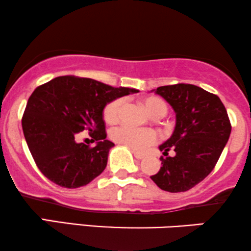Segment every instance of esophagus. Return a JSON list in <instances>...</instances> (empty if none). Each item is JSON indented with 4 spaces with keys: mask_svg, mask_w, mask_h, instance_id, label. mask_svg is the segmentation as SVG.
I'll list each match as a JSON object with an SVG mask.
<instances>
[{
    "mask_svg": "<svg viewBox=\"0 0 251 251\" xmlns=\"http://www.w3.org/2000/svg\"><path fill=\"white\" fill-rule=\"evenodd\" d=\"M132 152H133V155H135V158L138 159V160H142V159L145 158L144 154L139 153V152H137V151H132Z\"/></svg>",
    "mask_w": 251,
    "mask_h": 251,
    "instance_id": "obj_1",
    "label": "esophagus"
}]
</instances>
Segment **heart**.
I'll return each instance as SVG.
<instances>
[{
  "instance_id": "obj_1",
  "label": "heart",
  "mask_w": 251,
  "mask_h": 251,
  "mask_svg": "<svg viewBox=\"0 0 251 251\" xmlns=\"http://www.w3.org/2000/svg\"><path fill=\"white\" fill-rule=\"evenodd\" d=\"M142 103L146 112L152 116L157 115V114L164 115L167 110L166 103L155 97L145 98ZM122 105V99H115L107 103L103 109V119L107 123L113 125V123L118 122ZM110 138L120 145L131 149L132 151H144L149 146L158 142V133L152 129H136L128 126H116L110 131Z\"/></svg>"
}]
</instances>
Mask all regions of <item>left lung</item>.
<instances>
[{
  "mask_svg": "<svg viewBox=\"0 0 251 251\" xmlns=\"http://www.w3.org/2000/svg\"><path fill=\"white\" fill-rule=\"evenodd\" d=\"M155 93L167 101L176 115L171 138L159 146L165 157L151 178L169 193H182L209 175L228 142L230 122L219 97L191 84L160 86ZM174 149V157H168Z\"/></svg>",
  "mask_w": 251,
  "mask_h": 251,
  "instance_id": "8db88e82",
  "label": "left lung"
}]
</instances>
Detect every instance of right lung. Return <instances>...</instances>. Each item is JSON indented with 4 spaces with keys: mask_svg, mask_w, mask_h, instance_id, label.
I'll use <instances>...</instances> for the list:
<instances>
[{
    "mask_svg": "<svg viewBox=\"0 0 251 251\" xmlns=\"http://www.w3.org/2000/svg\"><path fill=\"white\" fill-rule=\"evenodd\" d=\"M137 92L75 76H60L38 86L26 103L22 126L41 173L69 189L99 176L114 146L106 139L103 108L118 98ZM82 131L96 142L93 148L75 142Z\"/></svg>",
    "mask_w": 251,
    "mask_h": 251,
    "instance_id": "right-lung-1",
    "label": "right lung"
}]
</instances>
